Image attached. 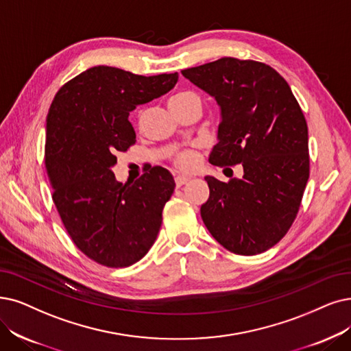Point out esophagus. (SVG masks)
<instances>
[{
  "mask_svg": "<svg viewBox=\"0 0 351 351\" xmlns=\"http://www.w3.org/2000/svg\"><path fill=\"white\" fill-rule=\"evenodd\" d=\"M189 181H190V178H189V177H184V176H177V177H176V184H177V187H181V186L187 184Z\"/></svg>",
  "mask_w": 351,
  "mask_h": 351,
  "instance_id": "1",
  "label": "esophagus"
}]
</instances>
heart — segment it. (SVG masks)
I'll list each match as a JSON object with an SVG mask.
<instances>
[{"mask_svg":"<svg viewBox=\"0 0 351 351\" xmlns=\"http://www.w3.org/2000/svg\"><path fill=\"white\" fill-rule=\"evenodd\" d=\"M177 102H195L200 105V97L195 95L194 92H178L176 93L171 99L170 104H177ZM174 164L180 170H184V171H190L197 164V156H195V152L191 149L183 151L177 154V157L174 158Z\"/></svg>","mask_w":351,"mask_h":351,"instance_id":"1","label":"heart"}]
</instances>
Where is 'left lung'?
<instances>
[{
	"instance_id": "1",
	"label": "left lung",
	"mask_w": 351,
	"mask_h": 351,
	"mask_svg": "<svg viewBox=\"0 0 351 351\" xmlns=\"http://www.w3.org/2000/svg\"><path fill=\"white\" fill-rule=\"evenodd\" d=\"M181 73L220 106L219 143L208 161L243 167V177L228 183L204 178L210 197L202 219L233 254H262L289 230L310 177L301 106L287 80L261 62L221 58Z\"/></svg>"
}]
</instances>
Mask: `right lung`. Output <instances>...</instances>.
Segmentation results:
<instances>
[{
  "mask_svg": "<svg viewBox=\"0 0 351 351\" xmlns=\"http://www.w3.org/2000/svg\"><path fill=\"white\" fill-rule=\"evenodd\" d=\"M177 80V72L141 76L95 66L64 83L50 105L45 162L54 206L73 243L108 268L134 265L157 239L173 176L149 165L122 184L112 167L136 141L130 112Z\"/></svg>",
  "mask_w": 351,
  "mask_h": 351,
  "instance_id": "add662e5",
  "label": "right lung"
}]
</instances>
